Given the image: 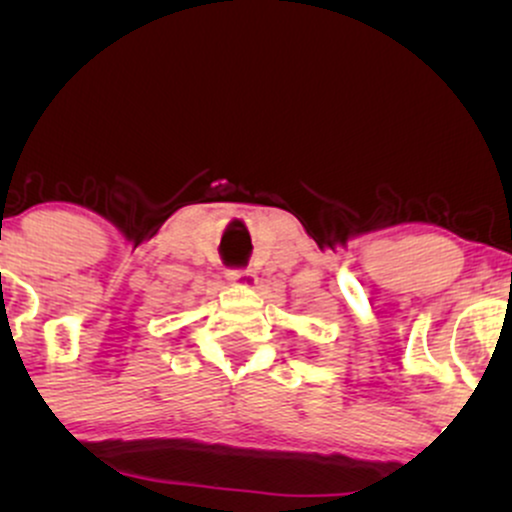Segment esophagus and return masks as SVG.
Segmentation results:
<instances>
[{
  "label": "esophagus",
  "instance_id": "esophagus-1",
  "mask_svg": "<svg viewBox=\"0 0 512 512\" xmlns=\"http://www.w3.org/2000/svg\"><path fill=\"white\" fill-rule=\"evenodd\" d=\"M228 281L240 289H255L257 286V274L252 269H236V272H228Z\"/></svg>",
  "mask_w": 512,
  "mask_h": 512
}]
</instances>
